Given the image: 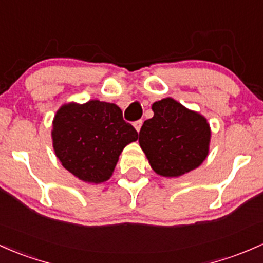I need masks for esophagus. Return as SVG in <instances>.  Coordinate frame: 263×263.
<instances>
[{"mask_svg": "<svg viewBox=\"0 0 263 263\" xmlns=\"http://www.w3.org/2000/svg\"><path fill=\"white\" fill-rule=\"evenodd\" d=\"M133 125H134L135 130H137L138 133H139V132H140V129H142L143 120H137V121H134V124H133Z\"/></svg>", "mask_w": 263, "mask_h": 263, "instance_id": "34e87169", "label": "esophagus"}]
</instances>
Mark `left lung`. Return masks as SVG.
<instances>
[{
    "mask_svg": "<svg viewBox=\"0 0 263 263\" xmlns=\"http://www.w3.org/2000/svg\"><path fill=\"white\" fill-rule=\"evenodd\" d=\"M154 117L144 121L139 144L152 169L166 178H177L198 168L207 158L211 126L198 111L172 98L155 101Z\"/></svg>",
    "mask_w": 263,
    "mask_h": 263,
    "instance_id": "1",
    "label": "left lung"
}]
</instances>
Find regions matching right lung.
Wrapping results in <instances>:
<instances>
[{"label": "right lung", "instance_id": "add662e5", "mask_svg": "<svg viewBox=\"0 0 263 263\" xmlns=\"http://www.w3.org/2000/svg\"><path fill=\"white\" fill-rule=\"evenodd\" d=\"M52 146L66 171L85 183L106 182L119 155L138 133L112 103L89 100L61 105L52 120Z\"/></svg>", "mask_w": 263, "mask_h": 263}]
</instances>
